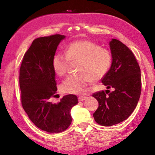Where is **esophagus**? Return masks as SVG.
Instances as JSON below:
<instances>
[{
    "label": "esophagus",
    "instance_id": "34e87169",
    "mask_svg": "<svg viewBox=\"0 0 155 155\" xmlns=\"http://www.w3.org/2000/svg\"><path fill=\"white\" fill-rule=\"evenodd\" d=\"M86 98H87L86 97H84V96H81V97H78V100H79L80 101H83V100H84V99H86Z\"/></svg>",
    "mask_w": 155,
    "mask_h": 155
}]
</instances>
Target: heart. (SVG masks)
Instances as JSON below:
<instances>
[{
	"instance_id": "b5f03b06",
	"label": "heart",
	"mask_w": 155,
	"mask_h": 155,
	"mask_svg": "<svg viewBox=\"0 0 155 155\" xmlns=\"http://www.w3.org/2000/svg\"><path fill=\"white\" fill-rule=\"evenodd\" d=\"M65 54L56 53L52 58V68L59 76L67 73L69 62L78 63V74L70 75L63 82L61 89L70 94H81L90 82L101 79L108 73L112 64L111 52L89 40L69 44Z\"/></svg>"
}]
</instances>
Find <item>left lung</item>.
Wrapping results in <instances>:
<instances>
[{
    "instance_id": "obj_1",
    "label": "left lung",
    "mask_w": 155,
    "mask_h": 155,
    "mask_svg": "<svg viewBox=\"0 0 155 155\" xmlns=\"http://www.w3.org/2000/svg\"><path fill=\"white\" fill-rule=\"evenodd\" d=\"M112 64L108 73L101 79L110 90L99 91L92 94L99 102L93 116L97 124L111 126L128 118L138 102L141 93V73L133 52L117 39L109 42Z\"/></svg>"
}]
</instances>
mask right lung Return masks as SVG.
<instances>
[{
  "label": "right lung",
  "mask_w": 155,
  "mask_h": 155,
  "mask_svg": "<svg viewBox=\"0 0 155 155\" xmlns=\"http://www.w3.org/2000/svg\"><path fill=\"white\" fill-rule=\"evenodd\" d=\"M64 35L35 39L23 57L20 68L21 103L31 122L48 133H61L72 122L71 110L76 95H65L57 104L51 101L57 91L52 58Z\"/></svg>",
  "instance_id": "obj_1"
}]
</instances>
